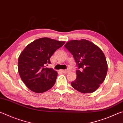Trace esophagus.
Returning a JSON list of instances; mask_svg holds the SVG:
<instances>
[{
  "instance_id": "esophagus-1",
  "label": "esophagus",
  "mask_w": 123,
  "mask_h": 123,
  "mask_svg": "<svg viewBox=\"0 0 123 123\" xmlns=\"http://www.w3.org/2000/svg\"><path fill=\"white\" fill-rule=\"evenodd\" d=\"M61 72L63 73H68L70 72L69 69H66V70H61Z\"/></svg>"
}]
</instances>
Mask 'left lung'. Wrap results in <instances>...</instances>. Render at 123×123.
<instances>
[{"instance_id":"1","label":"left lung","mask_w":123,"mask_h":123,"mask_svg":"<svg viewBox=\"0 0 123 123\" xmlns=\"http://www.w3.org/2000/svg\"><path fill=\"white\" fill-rule=\"evenodd\" d=\"M78 67L76 79L72 86L82 93H90L99 88L107 72L106 59L99 47L86 39L72 40L64 45Z\"/></svg>"}]
</instances>
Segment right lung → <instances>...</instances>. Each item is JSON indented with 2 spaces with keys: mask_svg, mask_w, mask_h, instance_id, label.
Masks as SVG:
<instances>
[{
  "mask_svg": "<svg viewBox=\"0 0 123 123\" xmlns=\"http://www.w3.org/2000/svg\"><path fill=\"white\" fill-rule=\"evenodd\" d=\"M65 42L48 37L37 39L25 47L18 58V68L23 81L29 89L35 93L47 91L53 87L57 73L47 68L50 58Z\"/></svg>",
  "mask_w": 123,
  "mask_h": 123,
  "instance_id": "add662e5",
  "label": "right lung"
}]
</instances>
